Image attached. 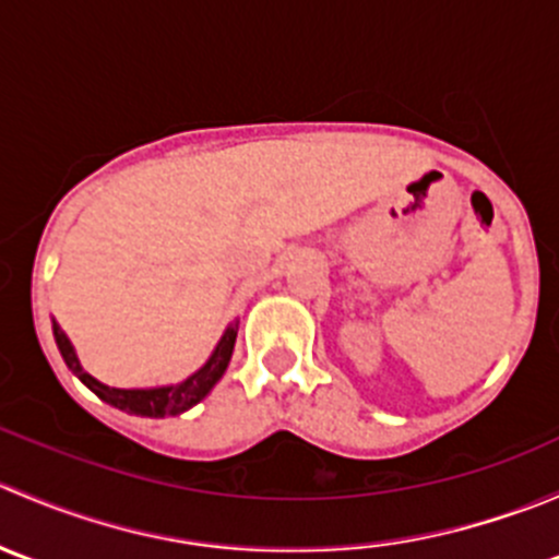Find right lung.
<instances>
[{
  "label": "right lung",
  "mask_w": 559,
  "mask_h": 559,
  "mask_svg": "<svg viewBox=\"0 0 559 559\" xmlns=\"http://www.w3.org/2000/svg\"><path fill=\"white\" fill-rule=\"evenodd\" d=\"M238 326L240 321H229L227 330H224L222 341L216 343L213 354L207 357V362L202 365L200 370L189 376V379L178 381V384H167V386H145V389H118V386H107L103 381L94 379L92 373H86L78 359L75 346L70 343L67 332L61 330L59 321L53 319V337L56 346H59L61 357H64L67 368L78 376L99 400H105L107 405L118 411H127L132 416H151V419H162V416H178L183 411L194 408L200 400H205L211 394V389L222 381L224 370H227L229 359H233L235 352V341H238Z\"/></svg>",
  "instance_id": "obj_1"
}]
</instances>
